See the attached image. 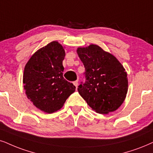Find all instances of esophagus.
I'll return each instance as SVG.
<instances>
[{
  "label": "esophagus",
  "mask_w": 153,
  "mask_h": 153,
  "mask_svg": "<svg viewBox=\"0 0 153 153\" xmlns=\"http://www.w3.org/2000/svg\"><path fill=\"white\" fill-rule=\"evenodd\" d=\"M73 85H74L76 87V89H77V88H78V80H75V81H74V82H73Z\"/></svg>",
  "instance_id": "1"
}]
</instances>
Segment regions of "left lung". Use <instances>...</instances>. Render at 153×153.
Wrapping results in <instances>:
<instances>
[{"label":"left lung","mask_w":153,"mask_h":153,"mask_svg":"<svg viewBox=\"0 0 153 153\" xmlns=\"http://www.w3.org/2000/svg\"><path fill=\"white\" fill-rule=\"evenodd\" d=\"M77 52L85 68V82L78 86L79 94L97 113L114 111L122 104L128 91L124 68L117 58L97 45L78 48Z\"/></svg>","instance_id":"left-lung-1"}]
</instances>
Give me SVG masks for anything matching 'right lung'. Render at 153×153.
Listing matches in <instances>:
<instances>
[{"instance_id":"right-lung-1","label":"right lung","mask_w":153,"mask_h":153,"mask_svg":"<svg viewBox=\"0 0 153 153\" xmlns=\"http://www.w3.org/2000/svg\"><path fill=\"white\" fill-rule=\"evenodd\" d=\"M63 46L52 42L39 49L25 67L23 83L28 99L36 108L51 114L59 110L75 90L63 76Z\"/></svg>"}]
</instances>
